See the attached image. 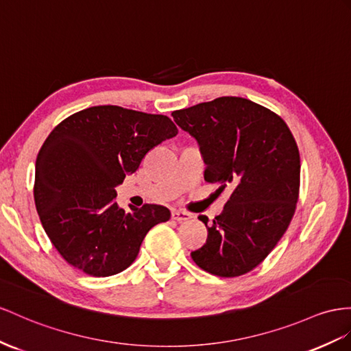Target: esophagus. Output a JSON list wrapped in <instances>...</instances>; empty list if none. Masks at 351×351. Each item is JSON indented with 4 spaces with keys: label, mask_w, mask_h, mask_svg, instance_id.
Wrapping results in <instances>:
<instances>
[{
    "label": "esophagus",
    "mask_w": 351,
    "mask_h": 351,
    "mask_svg": "<svg viewBox=\"0 0 351 351\" xmlns=\"http://www.w3.org/2000/svg\"><path fill=\"white\" fill-rule=\"evenodd\" d=\"M191 218L193 217L190 213L182 212V210H173L172 212V219L176 221V222H186V221H190Z\"/></svg>",
    "instance_id": "1"
}]
</instances>
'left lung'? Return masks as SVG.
Wrapping results in <instances>:
<instances>
[{
	"mask_svg": "<svg viewBox=\"0 0 351 351\" xmlns=\"http://www.w3.org/2000/svg\"><path fill=\"white\" fill-rule=\"evenodd\" d=\"M197 139L204 181L231 191L208 226V240L191 252L204 271L237 277L252 271L289 227L300 197L301 160L292 132L276 112L249 99L222 96L172 112Z\"/></svg>",
	"mask_w": 351,
	"mask_h": 351,
	"instance_id": "1",
	"label": "left lung"
}]
</instances>
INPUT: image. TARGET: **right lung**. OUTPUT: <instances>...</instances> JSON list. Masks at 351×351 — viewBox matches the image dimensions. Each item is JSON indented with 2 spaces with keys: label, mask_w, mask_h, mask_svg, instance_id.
<instances>
[{
  "label": "right lung",
  "mask_w": 351,
  "mask_h": 351,
  "mask_svg": "<svg viewBox=\"0 0 351 351\" xmlns=\"http://www.w3.org/2000/svg\"><path fill=\"white\" fill-rule=\"evenodd\" d=\"M178 128L166 115L117 105L90 106L50 132L35 161L34 200L43 228L65 261L88 276L123 271L147 232L170 218L160 204L120 209L115 186Z\"/></svg>",
  "instance_id": "obj_1"
}]
</instances>
